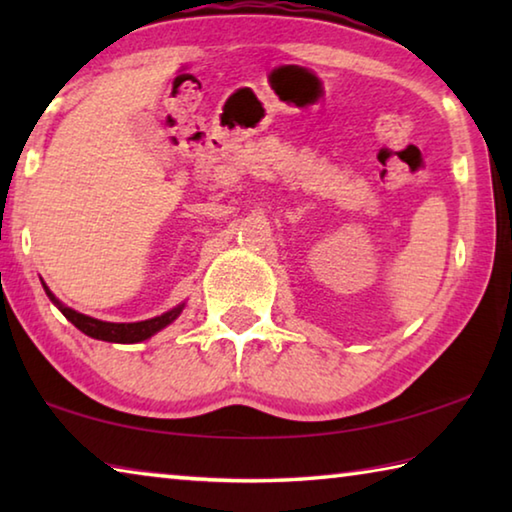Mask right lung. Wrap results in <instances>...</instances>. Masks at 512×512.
Here are the masks:
<instances>
[{
	"mask_svg": "<svg viewBox=\"0 0 512 512\" xmlns=\"http://www.w3.org/2000/svg\"><path fill=\"white\" fill-rule=\"evenodd\" d=\"M42 289H45L47 298L54 302V305L60 309V314H63L69 323H72L74 327H79L83 334L92 336V339L108 341V343H140V341L151 339V336L158 334L160 329L171 325L173 320L183 314V309H185V302H180L178 307L164 311V314L149 318V320H137V323H108V320L85 316V314H81V311L63 305V302H60L54 293H51V289L45 282H42Z\"/></svg>",
	"mask_w": 512,
	"mask_h": 512,
	"instance_id": "right-lung-1",
	"label": "right lung"
}]
</instances>
